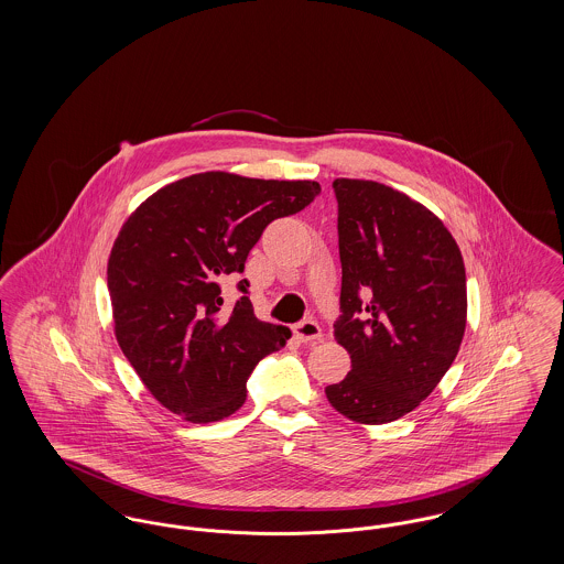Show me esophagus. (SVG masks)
<instances>
[{"label":"esophagus","mask_w":564,"mask_h":564,"mask_svg":"<svg viewBox=\"0 0 564 564\" xmlns=\"http://www.w3.org/2000/svg\"><path fill=\"white\" fill-rule=\"evenodd\" d=\"M294 334L300 343H317L322 338V327L313 319H304L295 325Z\"/></svg>","instance_id":"1"}]
</instances>
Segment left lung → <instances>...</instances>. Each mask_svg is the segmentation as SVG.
Listing matches in <instances>:
<instances>
[{
    "mask_svg": "<svg viewBox=\"0 0 564 564\" xmlns=\"http://www.w3.org/2000/svg\"><path fill=\"white\" fill-rule=\"evenodd\" d=\"M343 264L334 336L350 355L327 402L361 425L412 412L455 361L467 323L460 249L442 219L400 189L334 182Z\"/></svg>",
    "mask_w": 564,
    "mask_h": 564,
    "instance_id": "obj_1",
    "label": "left lung"
}]
</instances>
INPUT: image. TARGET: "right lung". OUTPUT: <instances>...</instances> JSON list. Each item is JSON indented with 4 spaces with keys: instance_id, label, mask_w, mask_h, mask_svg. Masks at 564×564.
<instances>
[{
    "instance_id": "obj_1",
    "label": "right lung",
    "mask_w": 564,
    "mask_h": 564,
    "mask_svg": "<svg viewBox=\"0 0 564 564\" xmlns=\"http://www.w3.org/2000/svg\"><path fill=\"white\" fill-rule=\"evenodd\" d=\"M319 192L311 180L207 171L154 192L122 224L108 260L113 334L166 410L189 423L235 414L256 364L288 343L290 327L260 322L247 295L221 313L219 281L242 272L272 219Z\"/></svg>"
}]
</instances>
